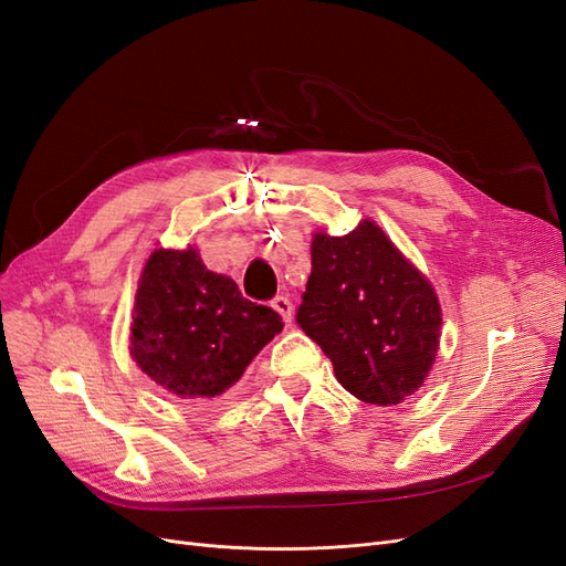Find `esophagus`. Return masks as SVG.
I'll return each mask as SVG.
<instances>
[{
    "mask_svg": "<svg viewBox=\"0 0 566 566\" xmlns=\"http://www.w3.org/2000/svg\"><path fill=\"white\" fill-rule=\"evenodd\" d=\"M271 306H273V310H276V312L283 316V321H285V323L293 321V302H290L287 297H283V295L273 297V300H271Z\"/></svg>",
    "mask_w": 566,
    "mask_h": 566,
    "instance_id": "obj_1",
    "label": "esophagus"
}]
</instances>
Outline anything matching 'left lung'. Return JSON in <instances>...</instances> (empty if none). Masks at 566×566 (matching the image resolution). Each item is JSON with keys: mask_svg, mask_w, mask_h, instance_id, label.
<instances>
[{"mask_svg": "<svg viewBox=\"0 0 566 566\" xmlns=\"http://www.w3.org/2000/svg\"><path fill=\"white\" fill-rule=\"evenodd\" d=\"M295 318L333 361L337 382L375 406L418 391L439 349L441 310L430 281L370 219L347 235H314Z\"/></svg>", "mask_w": 566, "mask_h": 566, "instance_id": "left-lung-1", "label": "left lung"}]
</instances>
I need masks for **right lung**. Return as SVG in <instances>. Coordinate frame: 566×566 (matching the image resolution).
I'll return each instance as SVG.
<instances>
[{
  "instance_id": "1",
  "label": "right lung",
  "mask_w": 566,
  "mask_h": 566,
  "mask_svg": "<svg viewBox=\"0 0 566 566\" xmlns=\"http://www.w3.org/2000/svg\"><path fill=\"white\" fill-rule=\"evenodd\" d=\"M281 331L279 312L245 300L193 248L148 256L129 339L134 361L163 389L181 399L219 397Z\"/></svg>"
}]
</instances>
